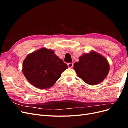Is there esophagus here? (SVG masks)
Segmentation results:
<instances>
[{
  "label": "esophagus",
  "instance_id": "obj_1",
  "mask_svg": "<svg viewBox=\"0 0 128 128\" xmlns=\"http://www.w3.org/2000/svg\"><path fill=\"white\" fill-rule=\"evenodd\" d=\"M67 65L69 68H72L73 67V63H68Z\"/></svg>",
  "mask_w": 128,
  "mask_h": 128
}]
</instances>
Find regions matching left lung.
Here are the masks:
<instances>
[{
	"mask_svg": "<svg viewBox=\"0 0 128 128\" xmlns=\"http://www.w3.org/2000/svg\"><path fill=\"white\" fill-rule=\"evenodd\" d=\"M77 75L84 82L94 86L102 82L110 71V64L105 57L94 51L84 54L74 64Z\"/></svg>",
	"mask_w": 128,
	"mask_h": 128,
	"instance_id": "left-lung-1",
	"label": "left lung"
}]
</instances>
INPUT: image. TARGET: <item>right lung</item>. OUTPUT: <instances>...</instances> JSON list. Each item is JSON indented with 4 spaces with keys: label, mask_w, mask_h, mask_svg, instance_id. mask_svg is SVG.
<instances>
[{
    "label": "right lung",
    "mask_w": 128,
    "mask_h": 128,
    "mask_svg": "<svg viewBox=\"0 0 128 128\" xmlns=\"http://www.w3.org/2000/svg\"><path fill=\"white\" fill-rule=\"evenodd\" d=\"M68 68L53 50L42 48L26 56L23 62L22 72L31 84L44 89L52 86Z\"/></svg>",
    "instance_id": "1"
}]
</instances>
